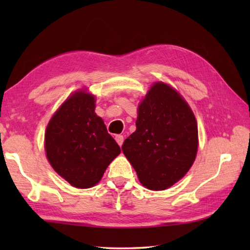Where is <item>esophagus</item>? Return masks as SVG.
Segmentation results:
<instances>
[{
  "instance_id": "esophagus-1",
  "label": "esophagus",
  "mask_w": 250,
  "mask_h": 250,
  "mask_svg": "<svg viewBox=\"0 0 250 250\" xmlns=\"http://www.w3.org/2000/svg\"><path fill=\"white\" fill-rule=\"evenodd\" d=\"M115 139H116V141H117L118 145L121 146L122 143H124V137H122V135H120V134H117L116 137H115Z\"/></svg>"
}]
</instances>
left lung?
I'll return each mask as SVG.
<instances>
[{
	"label": "left lung",
	"instance_id": "obj_1",
	"mask_svg": "<svg viewBox=\"0 0 250 250\" xmlns=\"http://www.w3.org/2000/svg\"><path fill=\"white\" fill-rule=\"evenodd\" d=\"M135 125L122 152L145 188H171L196 159L198 129L193 110L171 84L155 82L139 103Z\"/></svg>",
	"mask_w": 250,
	"mask_h": 250
}]
</instances>
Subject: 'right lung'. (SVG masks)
<instances>
[{"mask_svg":"<svg viewBox=\"0 0 250 250\" xmlns=\"http://www.w3.org/2000/svg\"><path fill=\"white\" fill-rule=\"evenodd\" d=\"M96 96L82 88L59 105L45 130L46 158L76 188L98 184L120 147L96 115Z\"/></svg>","mask_w":250,"mask_h":250,"instance_id":"obj_1","label":"right lung"}]
</instances>
